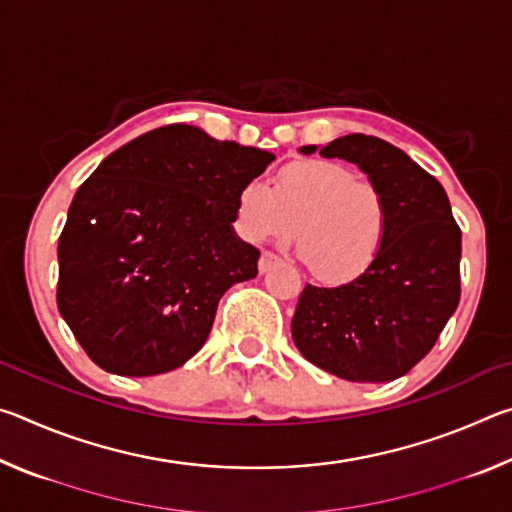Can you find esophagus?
Segmentation results:
<instances>
[{
  "instance_id": "obj_1",
  "label": "esophagus",
  "mask_w": 512,
  "mask_h": 512,
  "mask_svg": "<svg viewBox=\"0 0 512 512\" xmlns=\"http://www.w3.org/2000/svg\"><path fill=\"white\" fill-rule=\"evenodd\" d=\"M277 262H280V259H277L273 253H268V250H264L262 257H259V273H268Z\"/></svg>"
}]
</instances>
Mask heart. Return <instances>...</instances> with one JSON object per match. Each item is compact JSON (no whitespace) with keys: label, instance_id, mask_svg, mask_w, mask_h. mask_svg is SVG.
Segmentation results:
<instances>
[{"label":"heart","instance_id":"heart-1","mask_svg":"<svg viewBox=\"0 0 512 512\" xmlns=\"http://www.w3.org/2000/svg\"><path fill=\"white\" fill-rule=\"evenodd\" d=\"M237 228L250 241H287L318 280H354L375 262L388 210L379 189L341 162L302 160L250 180L237 194Z\"/></svg>","mask_w":512,"mask_h":512}]
</instances>
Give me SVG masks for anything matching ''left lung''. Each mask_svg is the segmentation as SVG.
<instances>
[{
    "instance_id": "obj_1",
    "label": "left lung",
    "mask_w": 512,
    "mask_h": 512,
    "mask_svg": "<svg viewBox=\"0 0 512 512\" xmlns=\"http://www.w3.org/2000/svg\"><path fill=\"white\" fill-rule=\"evenodd\" d=\"M318 146H302L311 155ZM366 173L386 201L388 228L366 271L300 293L291 336L302 357L348 381H393L424 359L461 298V228L443 185L402 149L372 135L320 146Z\"/></svg>"
}]
</instances>
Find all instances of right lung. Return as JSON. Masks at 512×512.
<instances>
[{
    "instance_id": "obj_1",
    "label": "right lung",
    "mask_w": 512,
    "mask_h": 512,
    "mask_svg": "<svg viewBox=\"0 0 512 512\" xmlns=\"http://www.w3.org/2000/svg\"><path fill=\"white\" fill-rule=\"evenodd\" d=\"M273 153L198 126L155 128L110 153L58 239V311L99 368L151 377L203 348L232 284L257 275L237 194Z\"/></svg>"
}]
</instances>
